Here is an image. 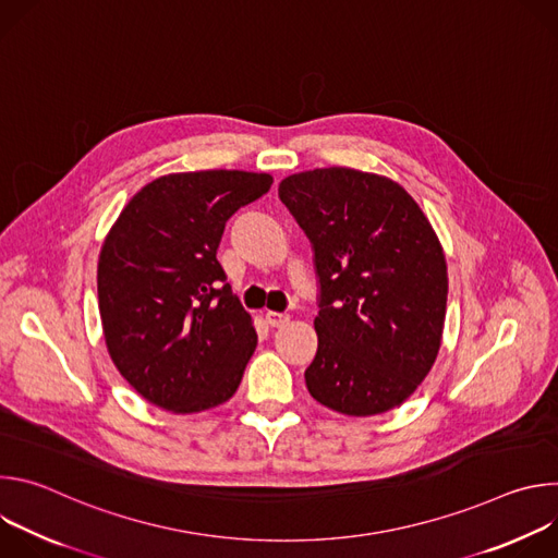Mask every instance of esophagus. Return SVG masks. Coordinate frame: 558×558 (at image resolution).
Returning <instances> with one entry per match:
<instances>
[{"label": "esophagus", "instance_id": "1", "mask_svg": "<svg viewBox=\"0 0 558 558\" xmlns=\"http://www.w3.org/2000/svg\"><path fill=\"white\" fill-rule=\"evenodd\" d=\"M265 320L271 327H284L289 323V315L287 313H278V311H267L265 313Z\"/></svg>", "mask_w": 558, "mask_h": 558}]
</instances>
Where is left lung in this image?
<instances>
[{"label": "left lung", "instance_id": "8db88e82", "mask_svg": "<svg viewBox=\"0 0 558 558\" xmlns=\"http://www.w3.org/2000/svg\"><path fill=\"white\" fill-rule=\"evenodd\" d=\"M278 196L320 284L311 397L351 417L400 407L428 375L446 317V258L428 218L402 185L349 168L287 177Z\"/></svg>", "mask_w": 558, "mask_h": 558}]
</instances>
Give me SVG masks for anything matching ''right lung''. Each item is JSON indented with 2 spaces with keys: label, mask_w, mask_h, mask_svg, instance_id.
<instances>
[{
  "label": "right lung",
  "mask_w": 558,
  "mask_h": 558,
  "mask_svg": "<svg viewBox=\"0 0 558 558\" xmlns=\"http://www.w3.org/2000/svg\"><path fill=\"white\" fill-rule=\"evenodd\" d=\"M274 179L205 170L147 183L99 256V313L110 357L147 402L214 409L235 392L258 336L216 260L225 222Z\"/></svg>",
  "instance_id": "right-lung-1"
}]
</instances>
